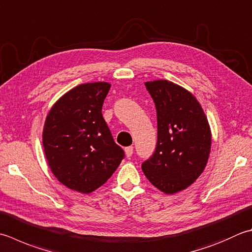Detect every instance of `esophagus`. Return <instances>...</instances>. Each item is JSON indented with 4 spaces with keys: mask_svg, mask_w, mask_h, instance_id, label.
<instances>
[{
    "mask_svg": "<svg viewBox=\"0 0 252 252\" xmlns=\"http://www.w3.org/2000/svg\"><path fill=\"white\" fill-rule=\"evenodd\" d=\"M132 154H133V146H127V147H126V157H130L132 156Z\"/></svg>",
    "mask_w": 252,
    "mask_h": 252,
    "instance_id": "obj_1",
    "label": "esophagus"
}]
</instances>
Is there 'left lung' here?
Wrapping results in <instances>:
<instances>
[{
    "mask_svg": "<svg viewBox=\"0 0 252 252\" xmlns=\"http://www.w3.org/2000/svg\"><path fill=\"white\" fill-rule=\"evenodd\" d=\"M157 113V143L142 170L153 186L172 194L193 184L204 170L211 130L199 101L166 80L145 83Z\"/></svg>",
    "mask_w": 252,
    "mask_h": 252,
    "instance_id": "obj_1",
    "label": "left lung"
}]
</instances>
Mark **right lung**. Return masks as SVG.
Listing matches in <instances>:
<instances>
[{"label":"right lung","mask_w":252,"mask_h":252,"mask_svg":"<svg viewBox=\"0 0 252 252\" xmlns=\"http://www.w3.org/2000/svg\"><path fill=\"white\" fill-rule=\"evenodd\" d=\"M105 82L81 84L51 108L44 122V155L56 178L67 188L91 193L99 188L125 158L103 119Z\"/></svg>","instance_id":"obj_1"}]
</instances>
